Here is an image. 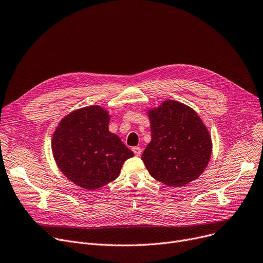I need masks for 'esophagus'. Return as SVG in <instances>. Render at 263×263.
<instances>
[{"label":"esophagus","mask_w":263,"mask_h":263,"mask_svg":"<svg viewBox=\"0 0 263 263\" xmlns=\"http://www.w3.org/2000/svg\"><path fill=\"white\" fill-rule=\"evenodd\" d=\"M132 150H133V153L136 157H140L142 155V149L140 147H133Z\"/></svg>","instance_id":"esophagus-1"}]
</instances>
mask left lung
Instances as JSON below:
<instances>
[{
    "mask_svg": "<svg viewBox=\"0 0 263 263\" xmlns=\"http://www.w3.org/2000/svg\"><path fill=\"white\" fill-rule=\"evenodd\" d=\"M151 142L142 160L151 177L170 186H183L205 170L212 153L208 129L190 106L166 100L148 112Z\"/></svg>",
    "mask_w": 263,
    "mask_h": 263,
    "instance_id": "1",
    "label": "left lung"
}]
</instances>
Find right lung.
Returning a JSON list of instances; mask_svg holds the SVG:
<instances>
[{"mask_svg": "<svg viewBox=\"0 0 263 263\" xmlns=\"http://www.w3.org/2000/svg\"><path fill=\"white\" fill-rule=\"evenodd\" d=\"M109 116L98 105L83 107L62 119L52 137L54 160L74 184L99 189L118 177L134 154L108 131Z\"/></svg>", "mask_w": 263, "mask_h": 263, "instance_id": "add662e5", "label": "right lung"}]
</instances>
